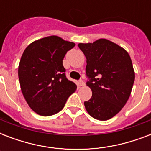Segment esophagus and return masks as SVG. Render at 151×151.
Here are the masks:
<instances>
[{"label": "esophagus", "mask_w": 151, "mask_h": 151, "mask_svg": "<svg viewBox=\"0 0 151 151\" xmlns=\"http://www.w3.org/2000/svg\"><path fill=\"white\" fill-rule=\"evenodd\" d=\"M78 85H79V86H85V83L84 82V81L83 80H80L79 81V82H78Z\"/></svg>", "instance_id": "obj_1"}]
</instances>
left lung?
I'll return each instance as SVG.
<instances>
[{
  "instance_id": "1",
  "label": "left lung",
  "mask_w": 151,
  "mask_h": 151,
  "mask_svg": "<svg viewBox=\"0 0 151 151\" xmlns=\"http://www.w3.org/2000/svg\"><path fill=\"white\" fill-rule=\"evenodd\" d=\"M86 57L87 85L92 96L85 101L90 116L106 121L120 112L131 95L135 71L125 49L107 39L78 44Z\"/></svg>"
}]
</instances>
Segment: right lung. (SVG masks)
I'll return each instance as SVG.
<instances>
[{"label":"right lung","mask_w":151,"mask_h":151,"mask_svg":"<svg viewBox=\"0 0 151 151\" xmlns=\"http://www.w3.org/2000/svg\"><path fill=\"white\" fill-rule=\"evenodd\" d=\"M75 44L57 36L39 39L27 46L18 74L21 91L29 106L41 116L55 114L64 107L77 85L65 74L63 60Z\"/></svg>","instance_id":"right-lung-1"}]
</instances>
